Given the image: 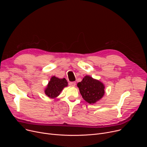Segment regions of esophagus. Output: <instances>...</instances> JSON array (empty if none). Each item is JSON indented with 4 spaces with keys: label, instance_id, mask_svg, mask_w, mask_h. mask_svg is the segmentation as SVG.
I'll list each match as a JSON object with an SVG mask.
<instances>
[{
    "label": "esophagus",
    "instance_id": "34e87169",
    "mask_svg": "<svg viewBox=\"0 0 147 147\" xmlns=\"http://www.w3.org/2000/svg\"><path fill=\"white\" fill-rule=\"evenodd\" d=\"M69 84V86H71V87H74V86H76V82H74V81H73V82H70Z\"/></svg>",
    "mask_w": 147,
    "mask_h": 147
}]
</instances>
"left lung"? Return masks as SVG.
<instances>
[{"label":"left lung","instance_id":"8db88e82","mask_svg":"<svg viewBox=\"0 0 147 147\" xmlns=\"http://www.w3.org/2000/svg\"><path fill=\"white\" fill-rule=\"evenodd\" d=\"M82 98L88 103H95L100 100L105 94V86L98 80L86 76L77 84Z\"/></svg>","mask_w":147,"mask_h":147}]
</instances>
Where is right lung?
<instances>
[{"label":"right lung","mask_w":147,"mask_h":147,"mask_svg":"<svg viewBox=\"0 0 147 147\" xmlns=\"http://www.w3.org/2000/svg\"><path fill=\"white\" fill-rule=\"evenodd\" d=\"M67 85L68 82L66 78H59L53 76L45 90V93L48 97L55 98L59 95L63 89L67 87Z\"/></svg>","instance_id":"1"}]
</instances>
